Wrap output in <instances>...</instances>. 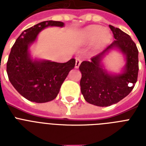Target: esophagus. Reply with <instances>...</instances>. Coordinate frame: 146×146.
Listing matches in <instances>:
<instances>
[{"label":"esophagus","mask_w":146,"mask_h":146,"mask_svg":"<svg viewBox=\"0 0 146 146\" xmlns=\"http://www.w3.org/2000/svg\"><path fill=\"white\" fill-rule=\"evenodd\" d=\"M80 64H81V60H80V59H79V58H76V64H75V67L76 69L79 68L80 66Z\"/></svg>","instance_id":"1"}]
</instances>
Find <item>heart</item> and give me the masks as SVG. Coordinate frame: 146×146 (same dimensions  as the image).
I'll return each mask as SVG.
<instances>
[{"label":"heart","mask_w":146,"mask_h":146,"mask_svg":"<svg viewBox=\"0 0 146 146\" xmlns=\"http://www.w3.org/2000/svg\"><path fill=\"white\" fill-rule=\"evenodd\" d=\"M112 35L111 32L101 26H90L85 28L80 34V43L89 44L94 43V49L101 50L111 42Z\"/></svg>","instance_id":"1"}]
</instances>
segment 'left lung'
Listing matches in <instances>:
<instances>
[{
    "label": "left lung",
    "mask_w": 146,
    "mask_h": 146,
    "mask_svg": "<svg viewBox=\"0 0 146 146\" xmlns=\"http://www.w3.org/2000/svg\"><path fill=\"white\" fill-rule=\"evenodd\" d=\"M115 38L91 61H83L80 66L82 74L81 92L89 104L108 107L116 104L129 95L136 84L139 71V51L136 44L127 33L109 26ZM113 50L120 51L125 57V66L119 73L107 70L104 59Z\"/></svg>",
    "instance_id": "left-lung-1"
}]
</instances>
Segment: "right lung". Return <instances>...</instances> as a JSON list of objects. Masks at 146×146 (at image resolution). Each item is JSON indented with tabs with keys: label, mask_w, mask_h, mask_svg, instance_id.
<instances>
[{
	"label": "right lung",
	"mask_w": 146,
	"mask_h": 146,
	"mask_svg": "<svg viewBox=\"0 0 146 146\" xmlns=\"http://www.w3.org/2000/svg\"><path fill=\"white\" fill-rule=\"evenodd\" d=\"M64 27L60 21H44L24 30L16 40L7 64V73L13 86L22 96L36 103L50 102L57 97L63 82L75 66L76 60L57 63L33 57L30 47L48 27Z\"/></svg>",
	"instance_id": "1"
}]
</instances>
